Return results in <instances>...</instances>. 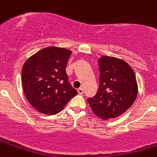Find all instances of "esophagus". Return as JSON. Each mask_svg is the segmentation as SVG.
Instances as JSON below:
<instances>
[{
	"label": "esophagus",
	"mask_w": 157,
	"mask_h": 157,
	"mask_svg": "<svg viewBox=\"0 0 157 157\" xmlns=\"http://www.w3.org/2000/svg\"><path fill=\"white\" fill-rule=\"evenodd\" d=\"M77 91H78V94H80V95H82V94H83V88H79L78 90H77Z\"/></svg>",
	"instance_id": "1"
}]
</instances>
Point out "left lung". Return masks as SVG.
<instances>
[{
	"label": "left lung",
	"mask_w": 157,
	"mask_h": 157,
	"mask_svg": "<svg viewBox=\"0 0 157 157\" xmlns=\"http://www.w3.org/2000/svg\"><path fill=\"white\" fill-rule=\"evenodd\" d=\"M100 85L94 97L87 98L93 112L100 119L116 118L133 105L137 96L134 72L124 60L103 56L98 60Z\"/></svg>",
	"instance_id": "obj_1"
}]
</instances>
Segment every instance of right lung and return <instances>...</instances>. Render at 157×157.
Wrapping results in <instances>:
<instances>
[{"label":"right lung","instance_id":"right-lung-1","mask_svg":"<svg viewBox=\"0 0 157 157\" xmlns=\"http://www.w3.org/2000/svg\"><path fill=\"white\" fill-rule=\"evenodd\" d=\"M71 55L69 50L49 47L38 51L24 63L21 74L24 94L39 112L47 115L58 113L77 94L66 73Z\"/></svg>","mask_w":157,"mask_h":157}]
</instances>
